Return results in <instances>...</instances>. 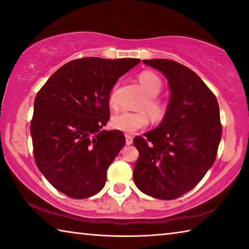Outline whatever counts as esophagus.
Wrapping results in <instances>:
<instances>
[{
	"instance_id": "1",
	"label": "esophagus",
	"mask_w": 249,
	"mask_h": 249,
	"mask_svg": "<svg viewBox=\"0 0 249 249\" xmlns=\"http://www.w3.org/2000/svg\"><path fill=\"white\" fill-rule=\"evenodd\" d=\"M125 138H126V145H130L133 142V136H130V135L126 134L125 135Z\"/></svg>"
}]
</instances>
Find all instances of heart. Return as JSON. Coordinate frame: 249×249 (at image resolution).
Segmentation results:
<instances>
[{
    "label": "heart",
    "mask_w": 249,
    "mask_h": 249,
    "mask_svg": "<svg viewBox=\"0 0 249 249\" xmlns=\"http://www.w3.org/2000/svg\"><path fill=\"white\" fill-rule=\"evenodd\" d=\"M138 81L147 94L146 99L142 101L140 108L144 111L140 112H121L119 114L113 116L112 126L121 132L134 134L138 129L146 127L149 123L148 115L155 122H160L165 119L169 108L165 99L159 98L158 94L162 90V80L159 75L150 70H145L138 75ZM108 102L112 107L116 103V87L113 88L109 92ZM146 111L145 112L144 111Z\"/></svg>",
    "instance_id": "1"
}]
</instances>
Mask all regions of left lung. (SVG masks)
Listing matches in <instances>:
<instances>
[{"label":"left lung","instance_id":"left-lung-1","mask_svg":"<svg viewBox=\"0 0 249 249\" xmlns=\"http://www.w3.org/2000/svg\"><path fill=\"white\" fill-rule=\"evenodd\" d=\"M168 79L171 96L157 128L134 138L140 151L134 182L146 195L174 200L200 182L215 161L222 137L215 95L188 67L168 59L144 60Z\"/></svg>","mask_w":249,"mask_h":249}]
</instances>
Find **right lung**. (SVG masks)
Wrapping results in <instances>:
<instances>
[{"mask_svg": "<svg viewBox=\"0 0 249 249\" xmlns=\"http://www.w3.org/2000/svg\"><path fill=\"white\" fill-rule=\"evenodd\" d=\"M137 58L86 57L67 62L41 89L31 122L34 159L53 187L72 199L102 190L107 171L125 145L121 130H101L109 120L115 82Z\"/></svg>", "mask_w": 249, "mask_h": 249, "instance_id": "1", "label": "right lung"}]
</instances>
